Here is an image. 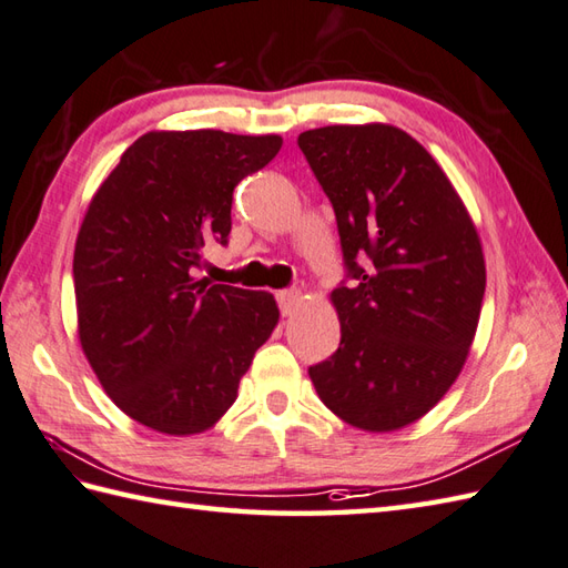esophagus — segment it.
Instances as JSON below:
<instances>
[{
  "label": "esophagus",
  "instance_id": "obj_1",
  "mask_svg": "<svg viewBox=\"0 0 568 568\" xmlns=\"http://www.w3.org/2000/svg\"><path fill=\"white\" fill-rule=\"evenodd\" d=\"M276 301H280V311H282V316H292L294 308L298 306L301 294L296 292V288H284V292L276 294Z\"/></svg>",
  "mask_w": 568,
  "mask_h": 568
}]
</instances>
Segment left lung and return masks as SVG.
<instances>
[{
	"label": "left lung",
	"instance_id": "left-lung-1",
	"mask_svg": "<svg viewBox=\"0 0 568 568\" xmlns=\"http://www.w3.org/2000/svg\"><path fill=\"white\" fill-rule=\"evenodd\" d=\"M298 148L355 280L331 294L339 347L311 382L345 423L400 430L447 394L469 355L486 292L476 225L443 168L396 125H323Z\"/></svg>",
	"mask_w": 568,
	"mask_h": 568
}]
</instances>
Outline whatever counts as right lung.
<instances>
[{"instance_id": "1", "label": "right lung", "mask_w": 568, "mask_h": 568, "mask_svg": "<svg viewBox=\"0 0 568 568\" xmlns=\"http://www.w3.org/2000/svg\"><path fill=\"white\" fill-rule=\"evenodd\" d=\"M280 148V135L150 131L90 201L72 260L80 343L111 400L150 430L216 425L280 321L272 294L192 276L206 243H229L237 182Z\"/></svg>"}]
</instances>
